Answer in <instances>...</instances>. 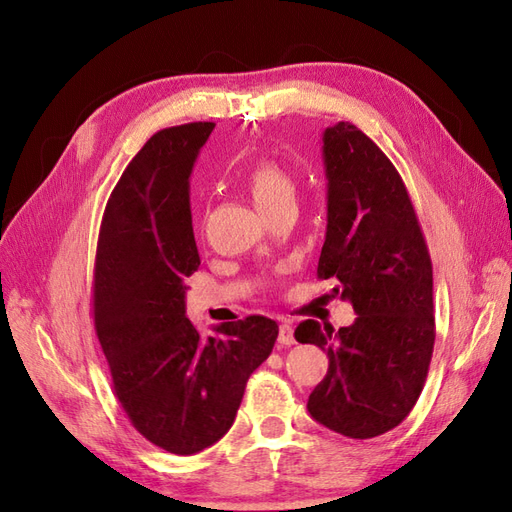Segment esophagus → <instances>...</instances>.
Instances as JSON below:
<instances>
[{
  "label": "esophagus",
  "mask_w": 512,
  "mask_h": 512,
  "mask_svg": "<svg viewBox=\"0 0 512 512\" xmlns=\"http://www.w3.org/2000/svg\"><path fill=\"white\" fill-rule=\"evenodd\" d=\"M277 342H280L282 346L297 344V339H294V331H292L290 324H280V335H277Z\"/></svg>",
  "instance_id": "esophagus-1"
}]
</instances>
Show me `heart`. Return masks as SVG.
<instances>
[{
	"instance_id": "heart-1",
	"label": "heart",
	"mask_w": 512,
	"mask_h": 512,
	"mask_svg": "<svg viewBox=\"0 0 512 512\" xmlns=\"http://www.w3.org/2000/svg\"><path fill=\"white\" fill-rule=\"evenodd\" d=\"M245 188L250 192L254 205L267 218L275 211L294 205V198H297V185H294L288 170L273 160H262L247 170Z\"/></svg>"
}]
</instances>
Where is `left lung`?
Instances as JSON below:
<instances>
[{"instance_id":"left-lung-1","label":"left lung","mask_w":512,"mask_h":512,"mask_svg":"<svg viewBox=\"0 0 512 512\" xmlns=\"http://www.w3.org/2000/svg\"><path fill=\"white\" fill-rule=\"evenodd\" d=\"M327 235L318 277L356 312L335 331L301 322L294 337L329 356L307 410L335 433L367 440L397 427L414 408L436 339L427 243L397 168L367 134L339 121L322 134Z\"/></svg>"}]
</instances>
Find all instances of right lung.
Listing matches in <instances>:
<instances>
[{"label":"right lung","instance_id":"right-lung-1","mask_svg":"<svg viewBox=\"0 0 512 512\" xmlns=\"http://www.w3.org/2000/svg\"><path fill=\"white\" fill-rule=\"evenodd\" d=\"M213 128L196 121L149 138L108 198L96 252L94 324L115 395L136 431L175 455L232 427L280 331L247 316L203 339L185 316V277L200 265L190 175Z\"/></svg>","mask_w":512,"mask_h":512}]
</instances>
